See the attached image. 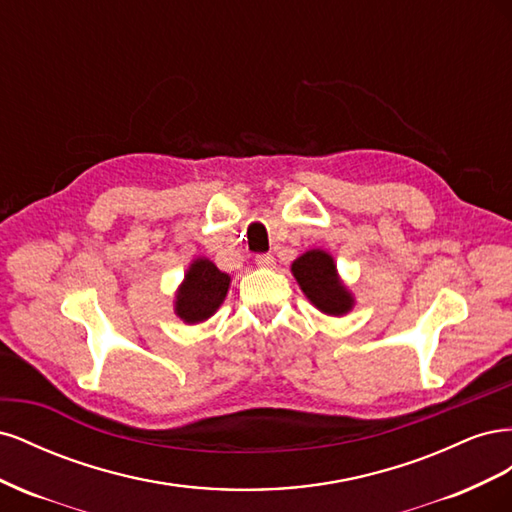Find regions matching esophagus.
Here are the masks:
<instances>
[{"label": "esophagus", "mask_w": 512, "mask_h": 512, "mask_svg": "<svg viewBox=\"0 0 512 512\" xmlns=\"http://www.w3.org/2000/svg\"><path fill=\"white\" fill-rule=\"evenodd\" d=\"M256 265L269 269L275 265V258H273V254H256Z\"/></svg>", "instance_id": "34e87169"}]
</instances>
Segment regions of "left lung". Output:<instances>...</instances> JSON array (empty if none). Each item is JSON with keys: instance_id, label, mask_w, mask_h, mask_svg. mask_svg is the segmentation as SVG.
<instances>
[{"instance_id": "left-lung-1", "label": "left lung", "mask_w": 512, "mask_h": 512, "mask_svg": "<svg viewBox=\"0 0 512 512\" xmlns=\"http://www.w3.org/2000/svg\"><path fill=\"white\" fill-rule=\"evenodd\" d=\"M292 273L297 277L301 290L307 294L320 312L331 316H342L352 307L350 292L337 280L333 258L322 252H305L292 262Z\"/></svg>"}]
</instances>
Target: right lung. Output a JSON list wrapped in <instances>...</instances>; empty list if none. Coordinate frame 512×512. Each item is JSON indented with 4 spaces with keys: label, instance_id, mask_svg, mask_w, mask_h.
Wrapping results in <instances>:
<instances>
[{
    "label": "right lung",
    "instance_id": "1",
    "mask_svg": "<svg viewBox=\"0 0 512 512\" xmlns=\"http://www.w3.org/2000/svg\"><path fill=\"white\" fill-rule=\"evenodd\" d=\"M228 284L230 277L215 267L211 260H194L177 294V316L190 324L207 320L222 305Z\"/></svg>",
    "mask_w": 512,
    "mask_h": 512
}]
</instances>
